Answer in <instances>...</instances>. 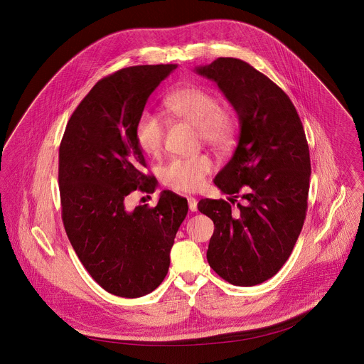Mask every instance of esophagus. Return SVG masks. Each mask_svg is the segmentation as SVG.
I'll list each match as a JSON object with an SVG mask.
<instances>
[{
    "instance_id": "34e87169",
    "label": "esophagus",
    "mask_w": 364,
    "mask_h": 364,
    "mask_svg": "<svg viewBox=\"0 0 364 364\" xmlns=\"http://www.w3.org/2000/svg\"><path fill=\"white\" fill-rule=\"evenodd\" d=\"M188 205L191 211H196L198 210V200L195 198H188Z\"/></svg>"
}]
</instances>
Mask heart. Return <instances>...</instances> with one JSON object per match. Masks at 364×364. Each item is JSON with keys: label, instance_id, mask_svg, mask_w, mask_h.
Listing matches in <instances>:
<instances>
[{"label": "heart", "instance_id": "obj_1", "mask_svg": "<svg viewBox=\"0 0 364 364\" xmlns=\"http://www.w3.org/2000/svg\"><path fill=\"white\" fill-rule=\"evenodd\" d=\"M164 106L169 114L195 127L202 140L224 150L234 141L237 134V117L231 109L220 106L217 97L196 85L179 88L165 97ZM166 126L162 117L144 110L136 123V141L140 150L149 156L161 154L165 143ZM214 164L208 156L196 158H175L161 172L162 182L176 192H195L203 183Z\"/></svg>", "mask_w": 364, "mask_h": 364}]
</instances>
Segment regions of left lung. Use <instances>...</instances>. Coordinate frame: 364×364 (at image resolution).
<instances>
[{
    "label": "left lung",
    "mask_w": 364,
    "mask_h": 364,
    "mask_svg": "<svg viewBox=\"0 0 364 364\" xmlns=\"http://www.w3.org/2000/svg\"><path fill=\"white\" fill-rule=\"evenodd\" d=\"M196 73L218 85L241 127L234 156L214 179L230 202L198 205L215 227L208 264L234 286H255L282 269L301 232L311 175L309 143L287 94L248 63L218 57Z\"/></svg>",
    "instance_id": "1"
}]
</instances>
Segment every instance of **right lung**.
I'll list each match as a JSON object with an SVG mask.
<instances>
[{"label":"right lung","mask_w":364,"mask_h":364,"mask_svg":"<svg viewBox=\"0 0 364 364\" xmlns=\"http://www.w3.org/2000/svg\"><path fill=\"white\" fill-rule=\"evenodd\" d=\"M176 64L134 65L100 80L73 112L58 150L61 218L77 257L107 293L136 299L156 290L169 267L188 200L171 191L154 208H126L134 191L154 192L144 173L136 123Z\"/></svg>","instance_id":"right-lung-1"}]
</instances>
